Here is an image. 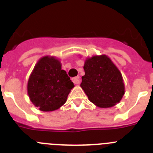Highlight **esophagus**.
I'll return each instance as SVG.
<instances>
[{
	"label": "esophagus",
	"instance_id": "34e87169",
	"mask_svg": "<svg viewBox=\"0 0 153 153\" xmlns=\"http://www.w3.org/2000/svg\"><path fill=\"white\" fill-rule=\"evenodd\" d=\"M73 82L74 83V84H79L80 80H79V76H76V77L73 78Z\"/></svg>",
	"mask_w": 153,
	"mask_h": 153
}]
</instances>
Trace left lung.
Returning a JSON list of instances; mask_svg holds the SVG:
<instances>
[{
    "mask_svg": "<svg viewBox=\"0 0 153 153\" xmlns=\"http://www.w3.org/2000/svg\"><path fill=\"white\" fill-rule=\"evenodd\" d=\"M80 86L89 100L100 108L120 102L125 93L122 74L106 55L93 56L85 61Z\"/></svg>",
    "mask_w": 153,
    "mask_h": 153,
    "instance_id": "obj_1",
    "label": "left lung"
}]
</instances>
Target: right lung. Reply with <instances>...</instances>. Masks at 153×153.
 I'll return each instance as SVG.
<instances>
[{
  "label": "right lung",
  "instance_id": "right-lung-1",
  "mask_svg": "<svg viewBox=\"0 0 153 153\" xmlns=\"http://www.w3.org/2000/svg\"><path fill=\"white\" fill-rule=\"evenodd\" d=\"M74 83L54 56H45L35 65L27 83V93L35 106L44 112L54 111L67 101Z\"/></svg>",
  "mask_w": 153,
  "mask_h": 153
}]
</instances>
